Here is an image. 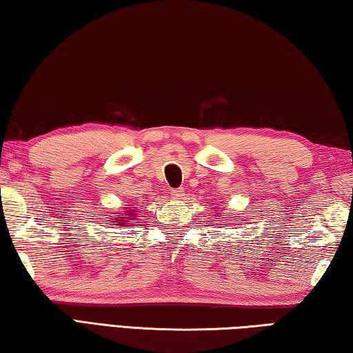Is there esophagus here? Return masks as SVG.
Listing matches in <instances>:
<instances>
[{
    "mask_svg": "<svg viewBox=\"0 0 353 353\" xmlns=\"http://www.w3.org/2000/svg\"><path fill=\"white\" fill-rule=\"evenodd\" d=\"M170 195H172V199H175V200H181L183 196H184V189H183V188L172 189V190H170Z\"/></svg>",
    "mask_w": 353,
    "mask_h": 353,
    "instance_id": "1",
    "label": "esophagus"
}]
</instances>
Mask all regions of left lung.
<instances>
[{"label":"left lung","mask_w":353,"mask_h":353,"mask_svg":"<svg viewBox=\"0 0 353 353\" xmlns=\"http://www.w3.org/2000/svg\"><path fill=\"white\" fill-rule=\"evenodd\" d=\"M217 214H219V215H220V212H217ZM219 215H217V217H219ZM237 221H239V220H237ZM237 221H236V225H237Z\"/></svg>","instance_id":"obj_1"}]
</instances>
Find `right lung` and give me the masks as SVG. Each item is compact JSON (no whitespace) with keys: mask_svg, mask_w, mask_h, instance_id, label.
I'll return each instance as SVG.
<instances>
[{"mask_svg":"<svg viewBox=\"0 0 353 353\" xmlns=\"http://www.w3.org/2000/svg\"><path fill=\"white\" fill-rule=\"evenodd\" d=\"M134 217H138L134 209L127 208L125 211L117 212V215H111V220H113L114 226H127V225H130V221L134 220Z\"/></svg>","mask_w":353,"mask_h":353,"instance_id":"obj_1","label":"right lung"}]
</instances>
